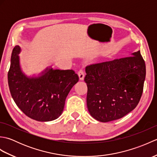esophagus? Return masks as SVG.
<instances>
[{"label": "esophagus", "mask_w": 157, "mask_h": 157, "mask_svg": "<svg viewBox=\"0 0 157 157\" xmlns=\"http://www.w3.org/2000/svg\"><path fill=\"white\" fill-rule=\"evenodd\" d=\"M78 74L79 79H80V80H84L85 75H84V71H83L82 69L79 70V71H78Z\"/></svg>", "instance_id": "obj_1"}]
</instances>
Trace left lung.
<instances>
[{"mask_svg": "<svg viewBox=\"0 0 157 157\" xmlns=\"http://www.w3.org/2000/svg\"><path fill=\"white\" fill-rule=\"evenodd\" d=\"M87 107L93 118L109 122L122 118L138 105L146 78V65L138 51L113 61L86 67Z\"/></svg>", "mask_w": 157, "mask_h": 157, "instance_id": "left-lung-1", "label": "left lung"}]
</instances>
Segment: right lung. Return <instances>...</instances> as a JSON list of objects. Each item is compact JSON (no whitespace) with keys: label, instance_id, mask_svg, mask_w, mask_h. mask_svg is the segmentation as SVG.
<instances>
[{"label":"right lung","instance_id":"obj_1","mask_svg":"<svg viewBox=\"0 0 157 157\" xmlns=\"http://www.w3.org/2000/svg\"><path fill=\"white\" fill-rule=\"evenodd\" d=\"M19 46L13 48L8 84L13 101L29 118L38 121H51L59 117L64 109L65 99L79 80L73 70L46 67L38 76L23 73L19 54Z\"/></svg>","mask_w":157,"mask_h":157}]
</instances>
